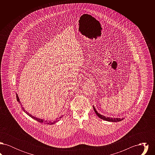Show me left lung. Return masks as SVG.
<instances>
[{"label": "left lung", "mask_w": 155, "mask_h": 155, "mask_svg": "<svg viewBox=\"0 0 155 155\" xmlns=\"http://www.w3.org/2000/svg\"><path fill=\"white\" fill-rule=\"evenodd\" d=\"M94 109L95 110V112L96 114V115L101 119L104 120H106V121H112V122H118V121H120L121 120H123V118H111V117H106L105 116H102L101 114H100L99 113H98L97 112V111L96 110V109H95V107H94Z\"/></svg>", "instance_id": "1"}]
</instances>
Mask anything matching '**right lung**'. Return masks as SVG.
<instances>
[{
    "label": "right lung",
    "instance_id": "add662e5",
    "mask_svg": "<svg viewBox=\"0 0 155 155\" xmlns=\"http://www.w3.org/2000/svg\"><path fill=\"white\" fill-rule=\"evenodd\" d=\"M16 97H17V101L19 102V103H20L21 104V102H20V100H19V97H18V95H17V94H16ZM21 107H22V105L21 104ZM22 108V110H23V111H24V112H25L29 116H30L31 117H32V118H34V120H37V121H38L39 123H45V124H51V122H48L47 121H44V120H42V119H41V118H37V117H34V116H32L31 114H30V113H28L27 111L25 110H24V108L23 107H21ZM61 117H60V118ZM56 122V121H55ZM53 123H54V122H53ZM52 124H53L52 123Z\"/></svg>",
    "mask_w": 155,
    "mask_h": 155
}]
</instances>
